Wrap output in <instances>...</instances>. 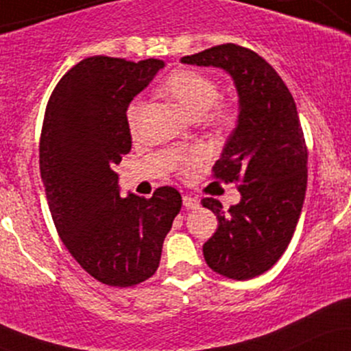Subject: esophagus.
<instances>
[{
    "mask_svg": "<svg viewBox=\"0 0 351 351\" xmlns=\"http://www.w3.org/2000/svg\"><path fill=\"white\" fill-rule=\"evenodd\" d=\"M183 206L186 209H196L199 206V201L196 198H191V196H183Z\"/></svg>",
    "mask_w": 351,
    "mask_h": 351,
    "instance_id": "esophagus-1",
    "label": "esophagus"
}]
</instances>
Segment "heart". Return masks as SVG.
<instances>
[{
  "instance_id": "1",
  "label": "heart",
  "mask_w": 351,
  "mask_h": 351,
  "mask_svg": "<svg viewBox=\"0 0 351 351\" xmlns=\"http://www.w3.org/2000/svg\"><path fill=\"white\" fill-rule=\"evenodd\" d=\"M162 92L191 119H203L208 113L206 117L211 122L226 123L232 117L231 107L216 104L217 99H219V86H217L216 80L199 71L181 69L175 72L163 82ZM140 107L142 106H140L138 100H135L127 110L128 127L132 130H135L136 125H138ZM199 162L201 153H191L188 158L183 160V171L189 173L193 170V167Z\"/></svg>"
}]
</instances>
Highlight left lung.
<instances>
[{"label": "left lung", "instance_id": "obj_1", "mask_svg": "<svg viewBox=\"0 0 351 351\" xmlns=\"http://www.w3.org/2000/svg\"><path fill=\"white\" fill-rule=\"evenodd\" d=\"M181 62L223 69L237 90L236 128L213 170L226 183L239 181L241 201L228 211L215 198L201 201L217 217L203 254L221 276L252 279L279 261L304 206L307 147L295 102L271 64L236 44L184 56Z\"/></svg>", "mask_w": 351, "mask_h": 351}]
</instances>
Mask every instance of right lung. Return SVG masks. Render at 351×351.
I'll return each mask as SVG.
<instances>
[{"instance_id": "obj_1", "label": "right lung", "mask_w": 351, "mask_h": 351, "mask_svg": "<svg viewBox=\"0 0 351 351\" xmlns=\"http://www.w3.org/2000/svg\"><path fill=\"white\" fill-rule=\"evenodd\" d=\"M163 67L160 59L80 60L52 90L44 115L39 170L52 221L80 267L112 287L156 272L181 209L171 186L150 199L134 193L122 198L114 171L132 148L127 108Z\"/></svg>"}]
</instances>
